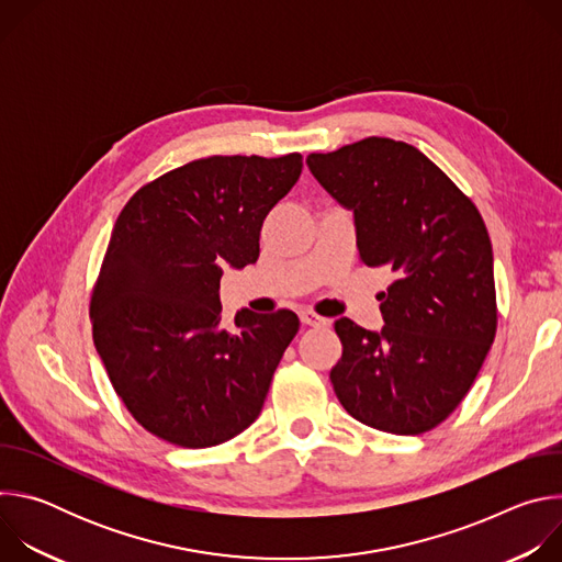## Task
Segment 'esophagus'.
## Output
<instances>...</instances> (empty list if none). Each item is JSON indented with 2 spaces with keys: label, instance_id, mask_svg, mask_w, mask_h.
I'll return each mask as SVG.
<instances>
[{
  "label": "esophagus",
  "instance_id": "1",
  "mask_svg": "<svg viewBox=\"0 0 562 562\" xmlns=\"http://www.w3.org/2000/svg\"><path fill=\"white\" fill-rule=\"evenodd\" d=\"M300 319H302V325H306V327H325L327 325V319L325 317H319L317 313H313V311H300Z\"/></svg>",
  "mask_w": 562,
  "mask_h": 562
}]
</instances>
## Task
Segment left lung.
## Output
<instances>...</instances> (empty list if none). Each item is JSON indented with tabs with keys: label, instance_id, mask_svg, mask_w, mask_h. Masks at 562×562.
<instances>
[{
	"label": "left lung",
	"instance_id": "8db88e82",
	"mask_svg": "<svg viewBox=\"0 0 562 562\" xmlns=\"http://www.w3.org/2000/svg\"><path fill=\"white\" fill-rule=\"evenodd\" d=\"M311 176L353 213L360 260L395 276L384 327L336 319L331 384L362 425L418 436L471 389L496 336L494 251L473 202L416 146L364 137L306 157Z\"/></svg>",
	"mask_w": 562,
	"mask_h": 562
}]
</instances>
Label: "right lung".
I'll use <instances>...</instances> for the list:
<instances>
[{"label":"right lung","mask_w":562,"mask_h":562,"mask_svg":"<svg viewBox=\"0 0 562 562\" xmlns=\"http://www.w3.org/2000/svg\"><path fill=\"white\" fill-rule=\"evenodd\" d=\"M302 155H213L142 187L122 209L91 297L93 340L133 418L202 449L256 423L300 319L237 311L222 327L224 267L260 256L267 213L293 189Z\"/></svg>","instance_id":"right-lung-1"}]
</instances>
